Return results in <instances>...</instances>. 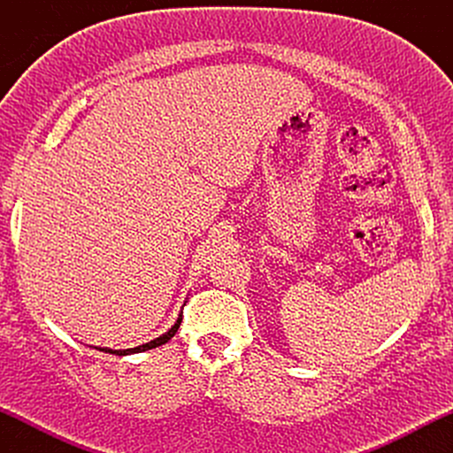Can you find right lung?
I'll return each instance as SVG.
<instances>
[{"mask_svg": "<svg viewBox=\"0 0 453 453\" xmlns=\"http://www.w3.org/2000/svg\"><path fill=\"white\" fill-rule=\"evenodd\" d=\"M180 321H183V313L179 315V319L174 321V326L170 327L168 332H165V334H161L159 339H155V341H150V342H147V345H138V347H134V349H119V351H112V349H100V351H106V353H114V356H127V353H140V351H147V349H155V347H159V345H164V342H168L170 339H173V336L176 334V330H179V326H180Z\"/></svg>", "mask_w": 453, "mask_h": 453, "instance_id": "1", "label": "right lung"}]
</instances>
